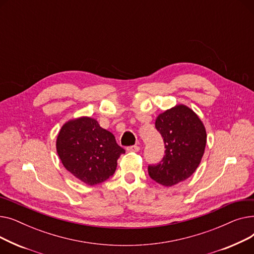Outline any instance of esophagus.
<instances>
[{"label": "esophagus", "instance_id": "obj_1", "mask_svg": "<svg viewBox=\"0 0 254 254\" xmlns=\"http://www.w3.org/2000/svg\"><path fill=\"white\" fill-rule=\"evenodd\" d=\"M127 151H130V152H138L140 150V146L138 145H134V146H129V147L127 148Z\"/></svg>", "mask_w": 254, "mask_h": 254}]
</instances>
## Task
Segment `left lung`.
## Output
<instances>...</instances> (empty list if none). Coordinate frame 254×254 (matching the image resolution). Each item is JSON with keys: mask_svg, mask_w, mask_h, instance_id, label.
<instances>
[{"mask_svg": "<svg viewBox=\"0 0 254 254\" xmlns=\"http://www.w3.org/2000/svg\"><path fill=\"white\" fill-rule=\"evenodd\" d=\"M155 127L165 142V156L148 167L149 176L164 186L190 178L201 164L207 143L205 126L196 113L183 104L159 114Z\"/></svg>", "mask_w": 254, "mask_h": 254, "instance_id": "8db88e82", "label": "left lung"}]
</instances>
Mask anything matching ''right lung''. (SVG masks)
Here are the masks:
<instances>
[{"instance_id":"obj_1","label":"right lung","mask_w":254,"mask_h":254,"mask_svg":"<svg viewBox=\"0 0 254 254\" xmlns=\"http://www.w3.org/2000/svg\"><path fill=\"white\" fill-rule=\"evenodd\" d=\"M57 152L74 177L96 185L114 174L117 159L126 150L96 119L81 116L64 124L57 138Z\"/></svg>"}]
</instances>
